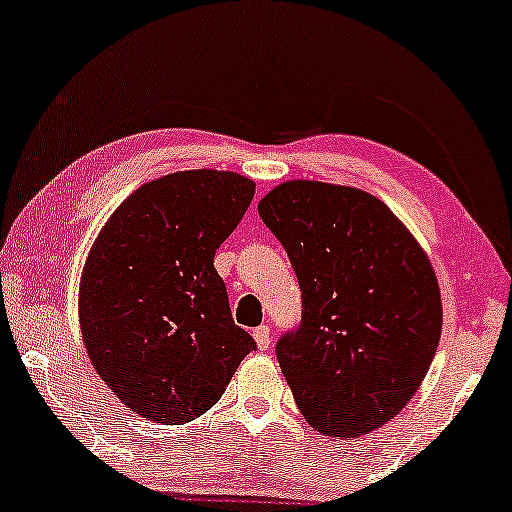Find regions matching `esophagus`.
I'll return each mask as SVG.
<instances>
[{"label":"esophagus","instance_id":"1","mask_svg":"<svg viewBox=\"0 0 512 512\" xmlns=\"http://www.w3.org/2000/svg\"><path fill=\"white\" fill-rule=\"evenodd\" d=\"M253 338H255V342H257L259 352H266V349H269V345H271V331H269V326H266V324L257 326V329L253 331Z\"/></svg>","mask_w":512,"mask_h":512}]
</instances>
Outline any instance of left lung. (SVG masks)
Segmentation results:
<instances>
[{"label": "left lung", "instance_id": "obj_1", "mask_svg": "<svg viewBox=\"0 0 512 512\" xmlns=\"http://www.w3.org/2000/svg\"><path fill=\"white\" fill-rule=\"evenodd\" d=\"M301 287V322L276 356L301 414L361 437L398 414L437 354L441 294L421 246L358 188L287 181L259 202Z\"/></svg>", "mask_w": 512, "mask_h": 512}]
</instances>
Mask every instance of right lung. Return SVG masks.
I'll return each instance as SVG.
<instances>
[{
  "mask_svg": "<svg viewBox=\"0 0 512 512\" xmlns=\"http://www.w3.org/2000/svg\"><path fill=\"white\" fill-rule=\"evenodd\" d=\"M253 195L255 183L234 172L167 174L126 197L91 248L82 338L98 375L142 418L202 416L257 349L213 269Z\"/></svg>",
  "mask_w": 512,
  "mask_h": 512,
  "instance_id": "right-lung-1",
  "label": "right lung"
}]
</instances>
